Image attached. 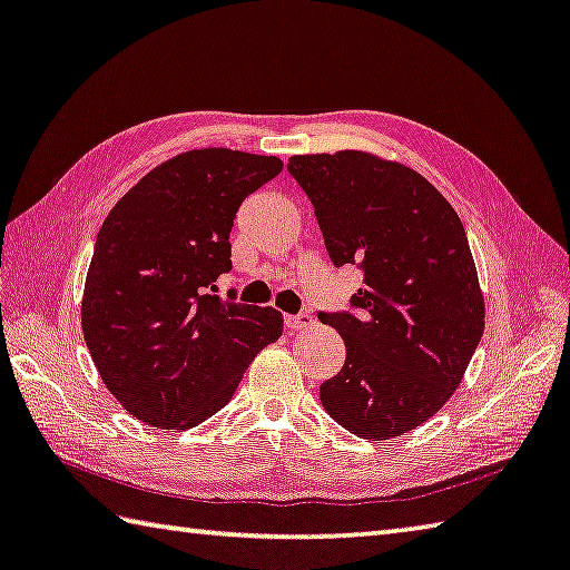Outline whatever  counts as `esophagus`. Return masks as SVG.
I'll use <instances>...</instances> for the list:
<instances>
[{
  "label": "esophagus",
  "instance_id": "1",
  "mask_svg": "<svg viewBox=\"0 0 570 570\" xmlns=\"http://www.w3.org/2000/svg\"><path fill=\"white\" fill-rule=\"evenodd\" d=\"M314 324L312 314H296V316H286V328L288 331H302Z\"/></svg>",
  "mask_w": 570,
  "mask_h": 570
}]
</instances>
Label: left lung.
Listing matches in <instances>:
<instances>
[{
    "label": "left lung",
    "mask_w": 570,
    "mask_h": 570,
    "mask_svg": "<svg viewBox=\"0 0 570 570\" xmlns=\"http://www.w3.org/2000/svg\"><path fill=\"white\" fill-rule=\"evenodd\" d=\"M288 171L314 204L331 262L364 274L354 314H318L346 344L321 403L361 439L409 433L459 389L483 336V292L459 214L419 171L368 151L296 154Z\"/></svg>",
    "instance_id": "1"
}]
</instances>
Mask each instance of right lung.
<instances>
[{
	"mask_svg": "<svg viewBox=\"0 0 570 570\" xmlns=\"http://www.w3.org/2000/svg\"><path fill=\"white\" fill-rule=\"evenodd\" d=\"M282 167L222 147L184 151L134 184L101 224L81 331L111 396L147 426L181 431L214 416L282 336L276 308L208 292L232 268L242 202Z\"/></svg>",
	"mask_w": 570,
	"mask_h": 570,
	"instance_id": "1",
	"label": "right lung"
}]
</instances>
